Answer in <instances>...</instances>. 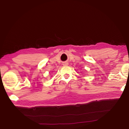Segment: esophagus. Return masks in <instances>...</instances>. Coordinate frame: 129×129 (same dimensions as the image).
<instances>
[{
	"mask_svg": "<svg viewBox=\"0 0 129 129\" xmlns=\"http://www.w3.org/2000/svg\"><path fill=\"white\" fill-rule=\"evenodd\" d=\"M63 65H65V66H67V65H68V63L67 62H65L63 63Z\"/></svg>",
	"mask_w": 129,
	"mask_h": 129,
	"instance_id": "obj_1",
	"label": "esophagus"
}]
</instances>
